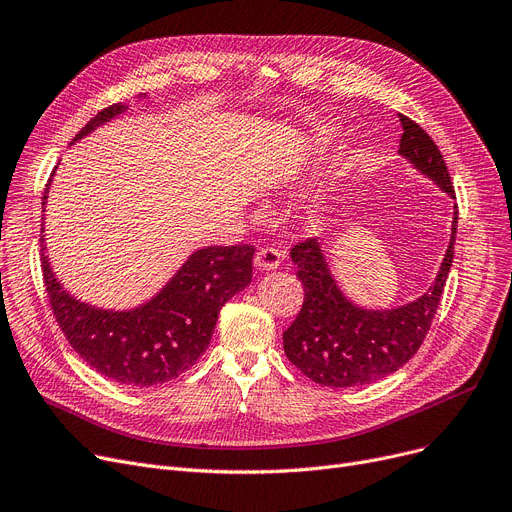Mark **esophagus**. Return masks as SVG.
I'll return each mask as SVG.
<instances>
[{
	"instance_id": "1",
	"label": "esophagus",
	"mask_w": 512,
	"mask_h": 512,
	"mask_svg": "<svg viewBox=\"0 0 512 512\" xmlns=\"http://www.w3.org/2000/svg\"><path fill=\"white\" fill-rule=\"evenodd\" d=\"M282 261V253L274 247H265V249H259L257 255H255V265L259 272H272L276 270V267L280 265Z\"/></svg>"
}]
</instances>
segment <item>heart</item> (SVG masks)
Returning a JSON list of instances; mask_svg holds the SVG:
<instances>
[{
	"label": "heart",
	"instance_id": "b5f03b06",
	"mask_svg": "<svg viewBox=\"0 0 512 512\" xmlns=\"http://www.w3.org/2000/svg\"><path fill=\"white\" fill-rule=\"evenodd\" d=\"M332 143H334V132H332L330 128H317V130L313 132V137L309 139V149H311L313 153H324ZM326 213H328L326 201H319V203L315 205V209H313V218L321 220Z\"/></svg>",
	"mask_w": 512,
	"mask_h": 512
}]
</instances>
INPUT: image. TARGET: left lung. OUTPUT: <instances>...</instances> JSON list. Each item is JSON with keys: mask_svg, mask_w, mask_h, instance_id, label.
I'll use <instances>...</instances> for the list:
<instances>
[{"mask_svg": "<svg viewBox=\"0 0 512 512\" xmlns=\"http://www.w3.org/2000/svg\"><path fill=\"white\" fill-rule=\"evenodd\" d=\"M402 137L398 155L456 199L444 157L432 137L411 118L400 114ZM456 222L438 276L419 299L392 309H365L346 297L338 286L324 245L317 238L290 251L297 278L305 288V303L284 332V353L309 380L328 388L373 384L398 371L417 351L432 326L454 257Z\"/></svg>", "mask_w": 512, "mask_h": 512, "instance_id": "1", "label": "left lung"}]
</instances>
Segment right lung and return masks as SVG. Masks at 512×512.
I'll return each mask as SVG.
<instances>
[{"label":"right lung","mask_w":512,"mask_h":512,"mask_svg":"<svg viewBox=\"0 0 512 512\" xmlns=\"http://www.w3.org/2000/svg\"><path fill=\"white\" fill-rule=\"evenodd\" d=\"M126 110L124 103L105 107L76 134L72 145ZM43 242L41 236L45 290L66 340L97 373L124 386H159L193 367L207 351L220 309L236 292L245 290L253 276L251 245L203 247L143 305L124 311L103 309L72 297L62 286Z\"/></svg>","instance_id":"obj_1"}]
</instances>
